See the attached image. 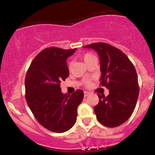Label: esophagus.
<instances>
[{"mask_svg":"<svg viewBox=\"0 0 155 155\" xmlns=\"http://www.w3.org/2000/svg\"><path fill=\"white\" fill-rule=\"evenodd\" d=\"M89 95H90V92H87V91H84V97H87Z\"/></svg>","mask_w":155,"mask_h":155,"instance_id":"34e87169","label":"esophagus"}]
</instances>
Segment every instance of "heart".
I'll return each instance as SVG.
<instances>
[{
  "label": "heart",
  "mask_w": 155,
  "mask_h": 155,
  "mask_svg": "<svg viewBox=\"0 0 155 155\" xmlns=\"http://www.w3.org/2000/svg\"><path fill=\"white\" fill-rule=\"evenodd\" d=\"M81 59L83 60V61L84 62L85 64L87 65V64L90 61V60H91L92 59H93V58H95V56H93V55H92L91 53L87 52V53H85V54L81 55ZM71 64L69 63L68 64V68L69 69L71 68ZM84 83H85V84L87 85V86H89V85H90V81H89V80H85Z\"/></svg>",
  "instance_id": "obj_1"
}]
</instances>
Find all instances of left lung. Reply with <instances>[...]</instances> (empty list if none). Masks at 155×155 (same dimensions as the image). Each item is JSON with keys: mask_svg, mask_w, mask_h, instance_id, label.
Returning a JSON list of instances; mask_svg holds the SVG:
<instances>
[{"mask_svg": "<svg viewBox=\"0 0 155 155\" xmlns=\"http://www.w3.org/2000/svg\"><path fill=\"white\" fill-rule=\"evenodd\" d=\"M95 49L101 63V84L109 90L106 97L97 94L99 103L94 107L97 120L108 127L125 122L132 115L139 94L134 65L120 49L110 44L95 43L83 47Z\"/></svg>", "mask_w": 155, "mask_h": 155, "instance_id": "left-lung-1", "label": "left lung"}]
</instances>
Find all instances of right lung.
<instances>
[{
	"label": "right lung",
	"instance_id": "1",
	"mask_svg": "<svg viewBox=\"0 0 155 155\" xmlns=\"http://www.w3.org/2000/svg\"><path fill=\"white\" fill-rule=\"evenodd\" d=\"M76 50L47 48L36 55L26 74L27 104L39 123L54 133H64L74 125L83 100L82 90L67 95L60 88L69 76L66 60Z\"/></svg>",
	"mask_w": 155,
	"mask_h": 155
}]
</instances>
